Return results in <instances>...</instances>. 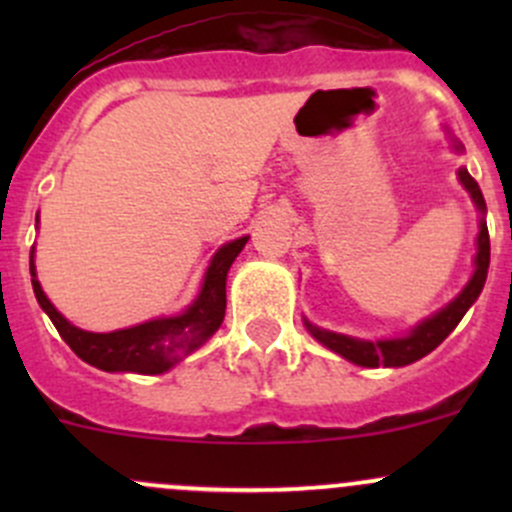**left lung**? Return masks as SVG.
<instances>
[{
  "label": "left lung",
  "mask_w": 512,
  "mask_h": 512,
  "mask_svg": "<svg viewBox=\"0 0 512 512\" xmlns=\"http://www.w3.org/2000/svg\"><path fill=\"white\" fill-rule=\"evenodd\" d=\"M453 148L456 151H463L461 141L453 138ZM458 180L463 183V188L471 193L473 203L480 210V232H478V252H476V270H473V277L468 280V285L463 287V292L458 294L453 302H448L441 312H436L433 317L423 319L421 324H416L406 337L399 339H379V342H366V339H354L347 337V334L327 332V329H319L314 324H307L309 334H312L317 342H322L324 347L337 352L344 359H349L356 366H369V369H376V366H406L414 364V361L423 359L426 354H431L453 329L458 327V322L463 319V314L471 309V304L476 302L478 294L483 292L485 277H488V265H490V237H488V225H485V200L483 193H480L478 183L471 178L466 168L458 170Z\"/></svg>",
  "instance_id": "left-lung-1"
}]
</instances>
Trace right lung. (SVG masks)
Returning a JSON list of instances; mask_svg holds the SVG:
<instances>
[{"mask_svg": "<svg viewBox=\"0 0 512 512\" xmlns=\"http://www.w3.org/2000/svg\"><path fill=\"white\" fill-rule=\"evenodd\" d=\"M247 237L232 240L215 252L210 260L208 272L203 277L195 302L178 317H160L151 322L136 324V327L118 329V332L96 334L74 327L69 319L56 312L54 304L46 299L44 289L36 280L34 250L29 260L32 270V287L39 307L49 314L56 332L61 334L79 359L103 371H133V374H163L170 366L178 364L183 356L203 347L210 337L220 329L225 317V282L227 270L245 247Z\"/></svg>", "mask_w": 512, "mask_h": 512, "instance_id": "obj_1", "label": "right lung"}]
</instances>
